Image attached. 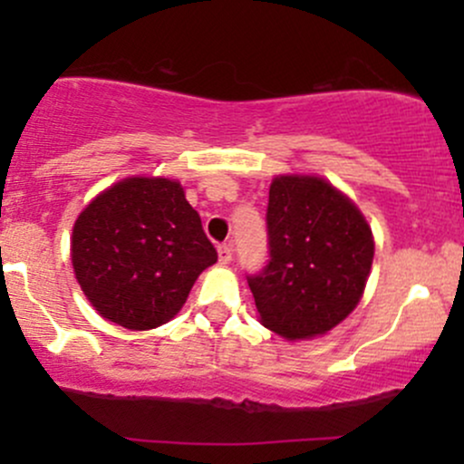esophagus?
<instances>
[{"label": "esophagus", "mask_w": 464, "mask_h": 464, "mask_svg": "<svg viewBox=\"0 0 464 464\" xmlns=\"http://www.w3.org/2000/svg\"><path fill=\"white\" fill-rule=\"evenodd\" d=\"M231 259H233V248L228 246V244H220V246H218V262L231 264Z\"/></svg>", "instance_id": "34e87169"}]
</instances>
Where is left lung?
Returning a JSON list of instances; mask_svg holds the SVG:
<instances>
[{"label": "left lung", "mask_w": 464, "mask_h": 464, "mask_svg": "<svg viewBox=\"0 0 464 464\" xmlns=\"http://www.w3.org/2000/svg\"><path fill=\"white\" fill-rule=\"evenodd\" d=\"M266 228L270 259L246 276L264 327L287 340L327 334L369 279L375 242L364 216L324 179L284 174L270 183Z\"/></svg>", "instance_id": "left-lung-1"}]
</instances>
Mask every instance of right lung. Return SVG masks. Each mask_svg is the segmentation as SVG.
Segmentation results:
<instances>
[{
	"label": "right lung",
	"instance_id": "obj_1",
	"mask_svg": "<svg viewBox=\"0 0 464 464\" xmlns=\"http://www.w3.org/2000/svg\"><path fill=\"white\" fill-rule=\"evenodd\" d=\"M218 262L179 180L130 177L98 194L72 233L73 273L106 321L146 332L172 321Z\"/></svg>",
	"mask_w": 464,
	"mask_h": 464
}]
</instances>
